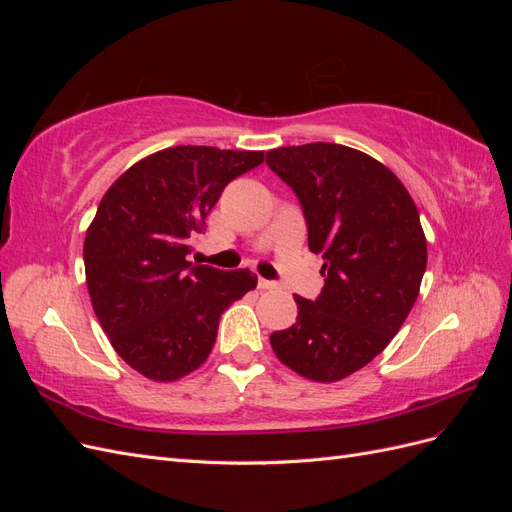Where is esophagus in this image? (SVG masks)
<instances>
[{"label":"esophagus","mask_w":512,"mask_h":512,"mask_svg":"<svg viewBox=\"0 0 512 512\" xmlns=\"http://www.w3.org/2000/svg\"><path fill=\"white\" fill-rule=\"evenodd\" d=\"M258 288L260 290H273V288H277V284L271 282V280H265V277H258Z\"/></svg>","instance_id":"1"}]
</instances>
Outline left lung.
I'll return each instance as SVG.
<instances>
[{
    "label": "left lung",
    "instance_id": "1",
    "mask_svg": "<svg viewBox=\"0 0 512 512\" xmlns=\"http://www.w3.org/2000/svg\"><path fill=\"white\" fill-rule=\"evenodd\" d=\"M267 166L297 194L309 250L324 258L320 294L294 297L297 322L271 333L273 352L307 380H342L389 346L410 314L427 267L421 218L404 183L363 151L280 147Z\"/></svg>",
    "mask_w": 512,
    "mask_h": 512
}]
</instances>
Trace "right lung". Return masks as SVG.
I'll use <instances>...</instances> for the list:
<instances>
[{
	"label": "right lung",
	"mask_w": 512,
	"mask_h": 512,
	"mask_svg": "<svg viewBox=\"0 0 512 512\" xmlns=\"http://www.w3.org/2000/svg\"><path fill=\"white\" fill-rule=\"evenodd\" d=\"M262 160V151L170 147L128 168L100 200L83 245L91 305L145 378L173 382L203 365L224 309L256 288L252 271L185 256L226 185Z\"/></svg>",
	"instance_id": "right-lung-1"
}]
</instances>
